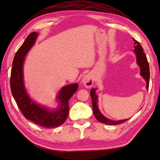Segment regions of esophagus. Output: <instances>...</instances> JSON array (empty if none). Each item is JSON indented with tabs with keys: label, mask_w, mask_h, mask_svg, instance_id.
<instances>
[{
	"label": "esophagus",
	"mask_w": 160,
	"mask_h": 160,
	"mask_svg": "<svg viewBox=\"0 0 160 160\" xmlns=\"http://www.w3.org/2000/svg\"><path fill=\"white\" fill-rule=\"evenodd\" d=\"M82 82L83 83V85L85 87V88H91L94 83L92 75L91 74L85 75V76L82 78Z\"/></svg>",
	"instance_id": "1"
}]
</instances>
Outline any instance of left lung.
<instances>
[{"label":"left lung","mask_w":160,"mask_h":160,"mask_svg":"<svg viewBox=\"0 0 160 160\" xmlns=\"http://www.w3.org/2000/svg\"><path fill=\"white\" fill-rule=\"evenodd\" d=\"M135 49L134 53L136 55L137 63L140 68V75L144 78L146 82H147V86L146 88H149V82H150V68H149L148 61L147 59L145 53L143 52L142 47H141L140 43L133 39ZM97 88H92L90 91V96L92 98V109H93V113L95 118L97 119V121H99L102 123H105L107 125H118V124L122 123L125 121H128V119H123V120L119 121H112L110 119L104 117L101 112H99L98 106H97V96L95 93Z\"/></svg>","instance_id":"1"}]
</instances>
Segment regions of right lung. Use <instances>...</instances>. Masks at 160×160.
I'll return each instance as SVG.
<instances>
[{"instance_id": "add662e5", "label": "right lung", "mask_w": 160, "mask_h": 160, "mask_svg": "<svg viewBox=\"0 0 160 160\" xmlns=\"http://www.w3.org/2000/svg\"><path fill=\"white\" fill-rule=\"evenodd\" d=\"M37 32H33L26 38L15 53L10 75V89L18 107L25 117L44 128H56L66 121L69 113V100L75 92L77 83L66 85L61 88L57 96L59 107L56 110H49L39 106L30 99L27 93L23 80V63L25 56L34 45Z\"/></svg>"}]
</instances>
